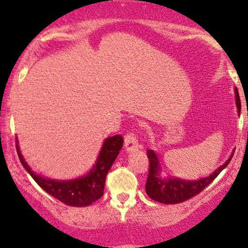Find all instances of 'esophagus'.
I'll use <instances>...</instances> for the list:
<instances>
[{
  "label": "esophagus",
  "instance_id": "1",
  "mask_svg": "<svg viewBox=\"0 0 248 248\" xmlns=\"http://www.w3.org/2000/svg\"><path fill=\"white\" fill-rule=\"evenodd\" d=\"M139 146V141L136 139V135L134 133H128L124 138V149L127 152H132L135 150Z\"/></svg>",
  "mask_w": 248,
  "mask_h": 248
}]
</instances>
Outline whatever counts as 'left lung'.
Instances as JSON below:
<instances>
[{
  "label": "left lung",
  "instance_id": "8db88e82",
  "mask_svg": "<svg viewBox=\"0 0 248 248\" xmlns=\"http://www.w3.org/2000/svg\"><path fill=\"white\" fill-rule=\"evenodd\" d=\"M235 102H237L238 113L240 115V98H239L238 90L235 88ZM235 150V149H234ZM229 157L223 166H220L217 170H215L211 175L207 177L196 179V181H186L177 177H166L163 178L161 176V164L157 155L152 149L147 150L148 160H149V172H148V178L146 183V192L153 201L160 202L163 204H177L182 202L187 201V199L195 197L199 192L203 191L205 187L213 182L221 170H224L227 167V164L231 161L233 154Z\"/></svg>",
  "mask_w": 248,
  "mask_h": 248
}]
</instances>
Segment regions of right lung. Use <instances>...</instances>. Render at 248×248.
Segmentation results:
<instances>
[{
    "label": "right lung",
    "instance_id": "right-lung-1",
    "mask_svg": "<svg viewBox=\"0 0 248 248\" xmlns=\"http://www.w3.org/2000/svg\"><path fill=\"white\" fill-rule=\"evenodd\" d=\"M122 144H124V139L121 135L107 138L102 144L98 160L92 169L90 170V172L79 178L69 179V181H56V179L45 178L38 173L33 172L22 156L17 140L16 149L22 166L45 192L66 205L81 207L91 205L93 202L98 201L104 195L106 176L112 168V164L114 163L116 156L119 155Z\"/></svg>",
    "mask_w": 248,
    "mask_h": 248
}]
</instances>
